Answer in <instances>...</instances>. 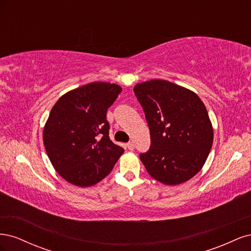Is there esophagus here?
<instances>
[{
  "mask_svg": "<svg viewBox=\"0 0 251 251\" xmlns=\"http://www.w3.org/2000/svg\"><path fill=\"white\" fill-rule=\"evenodd\" d=\"M126 147H127V149L130 150V151H133V150H134V148H135V146H134V142H133V141L127 142V143H126Z\"/></svg>",
  "mask_w": 251,
  "mask_h": 251,
  "instance_id": "esophagus-1",
  "label": "esophagus"
}]
</instances>
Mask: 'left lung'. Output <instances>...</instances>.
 I'll return each instance as SVG.
<instances>
[{"label": "left lung", "instance_id": "1", "mask_svg": "<svg viewBox=\"0 0 251 251\" xmlns=\"http://www.w3.org/2000/svg\"><path fill=\"white\" fill-rule=\"evenodd\" d=\"M134 93L151 134L150 150L140 154L148 173L166 185L193 178L206 161L214 140L208 113L199 96L162 79L137 83Z\"/></svg>", "mask_w": 251, "mask_h": 251}]
</instances>
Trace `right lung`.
<instances>
[{
    "label": "right lung",
    "instance_id": "right-lung-1",
    "mask_svg": "<svg viewBox=\"0 0 251 251\" xmlns=\"http://www.w3.org/2000/svg\"><path fill=\"white\" fill-rule=\"evenodd\" d=\"M121 90L116 83L91 82L67 92L53 105L44 127V146L53 168L69 183H98L123 155L125 150L109 137L107 120Z\"/></svg>",
    "mask_w": 251,
    "mask_h": 251
}]
</instances>
